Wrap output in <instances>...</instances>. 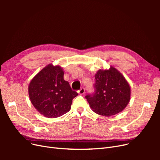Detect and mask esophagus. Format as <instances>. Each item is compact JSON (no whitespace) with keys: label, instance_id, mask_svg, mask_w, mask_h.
Returning <instances> with one entry per match:
<instances>
[{"label":"esophagus","instance_id":"1","mask_svg":"<svg viewBox=\"0 0 160 160\" xmlns=\"http://www.w3.org/2000/svg\"><path fill=\"white\" fill-rule=\"evenodd\" d=\"M78 93H79V94H81V95H82V94H84L85 93V88H81L79 90H78Z\"/></svg>","mask_w":160,"mask_h":160}]
</instances>
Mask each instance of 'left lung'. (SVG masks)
<instances>
[{"label":"left lung","mask_w":160,"mask_h":160,"mask_svg":"<svg viewBox=\"0 0 160 160\" xmlns=\"http://www.w3.org/2000/svg\"><path fill=\"white\" fill-rule=\"evenodd\" d=\"M95 79L94 91L85 96L92 110L106 117L123 111L129 103L131 92L123 76L111 67L108 70H99Z\"/></svg>","instance_id":"obj_1"}]
</instances>
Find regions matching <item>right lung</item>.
Returning a JSON list of instances; mask_svg holds the SVG:
<instances>
[{
	"label": "right lung",
	"mask_w": 160,
	"mask_h": 160,
	"mask_svg": "<svg viewBox=\"0 0 160 160\" xmlns=\"http://www.w3.org/2000/svg\"><path fill=\"white\" fill-rule=\"evenodd\" d=\"M59 66L47 65L34 77L28 86L32 104L42 115L55 118L71 109L72 101L78 95L63 79Z\"/></svg>",
	"instance_id": "add662e5"
}]
</instances>
